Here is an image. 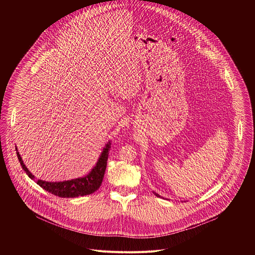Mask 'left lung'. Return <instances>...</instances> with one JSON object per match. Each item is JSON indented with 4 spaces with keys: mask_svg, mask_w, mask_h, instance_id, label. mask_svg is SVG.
<instances>
[{
    "mask_svg": "<svg viewBox=\"0 0 255 255\" xmlns=\"http://www.w3.org/2000/svg\"><path fill=\"white\" fill-rule=\"evenodd\" d=\"M154 193H155V195H156V196H158V197H161V196H160L158 193H156V192H154Z\"/></svg>",
    "mask_w": 255,
    "mask_h": 255,
    "instance_id": "left-lung-1",
    "label": "left lung"
}]
</instances>
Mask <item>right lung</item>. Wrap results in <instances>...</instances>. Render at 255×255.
Wrapping results in <instances>:
<instances>
[{"mask_svg": "<svg viewBox=\"0 0 255 255\" xmlns=\"http://www.w3.org/2000/svg\"><path fill=\"white\" fill-rule=\"evenodd\" d=\"M110 148H111V141L103 148L96 165L92 168V170L84 177L73 179L71 181H64V182H45L42 180H37V184H39L43 189L46 191L55 194L56 196L64 197V198H72V197H78L91 194L95 192L101 185L105 170L107 167V160L109 155ZM16 155L19 160V163L26 173V175L31 179L35 180V177L29 172V170L25 167L17 148L15 147Z\"/></svg>", "mask_w": 255, "mask_h": 255, "instance_id": "right-lung-1", "label": "right lung"}]
</instances>
